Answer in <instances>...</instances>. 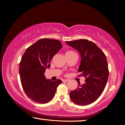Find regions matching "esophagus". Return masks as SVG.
Returning <instances> with one entry per match:
<instances>
[{"label":"esophagus","instance_id":"34e87169","mask_svg":"<svg viewBox=\"0 0 125 125\" xmlns=\"http://www.w3.org/2000/svg\"><path fill=\"white\" fill-rule=\"evenodd\" d=\"M69 80H62V82H68Z\"/></svg>","mask_w":125,"mask_h":125}]
</instances>
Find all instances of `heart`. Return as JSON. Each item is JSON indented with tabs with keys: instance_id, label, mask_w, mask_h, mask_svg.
I'll use <instances>...</instances> for the list:
<instances>
[{
	"instance_id": "b5f03b06",
	"label": "heart",
	"mask_w": 125,
	"mask_h": 125,
	"mask_svg": "<svg viewBox=\"0 0 125 125\" xmlns=\"http://www.w3.org/2000/svg\"><path fill=\"white\" fill-rule=\"evenodd\" d=\"M71 54H76V53L73 52V51H68L66 53V55H71Z\"/></svg>"
}]
</instances>
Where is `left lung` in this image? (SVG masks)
I'll list each match as a JSON object with an SVG mask.
<instances>
[{"label":"left lung","mask_w":125,"mask_h":125,"mask_svg":"<svg viewBox=\"0 0 125 125\" xmlns=\"http://www.w3.org/2000/svg\"><path fill=\"white\" fill-rule=\"evenodd\" d=\"M66 43L81 54L78 68L80 76L85 78V83H78L76 89L70 92L71 100L78 105L90 104L98 99L104 92L109 77L106 57L101 49L93 42L80 39Z\"/></svg>","instance_id":"left-lung-1"}]
</instances>
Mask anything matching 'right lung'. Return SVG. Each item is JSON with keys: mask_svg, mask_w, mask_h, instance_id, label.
I'll return each instance as SVG.
<instances>
[{"mask_svg": "<svg viewBox=\"0 0 125 125\" xmlns=\"http://www.w3.org/2000/svg\"><path fill=\"white\" fill-rule=\"evenodd\" d=\"M62 47L57 40L42 39L25 51L19 65L21 85L29 98L39 104H46L53 98L61 80L46 79L44 73L49 62Z\"/></svg>", "mask_w": 125, "mask_h": 125, "instance_id": "add662e5", "label": "right lung"}]
</instances>
